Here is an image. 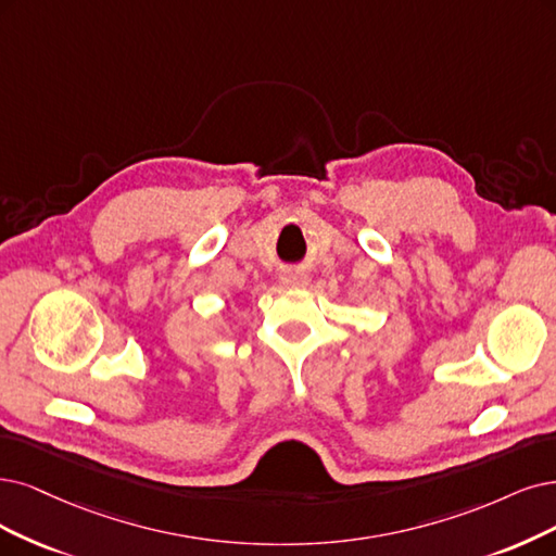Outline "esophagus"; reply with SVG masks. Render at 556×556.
Segmentation results:
<instances>
[{
	"instance_id": "obj_1",
	"label": "esophagus",
	"mask_w": 556,
	"mask_h": 556,
	"mask_svg": "<svg viewBox=\"0 0 556 556\" xmlns=\"http://www.w3.org/2000/svg\"><path fill=\"white\" fill-rule=\"evenodd\" d=\"M281 283L286 286V289H304V286L309 283V277H306L304 273L291 270V273H286V275L281 277Z\"/></svg>"
}]
</instances>
